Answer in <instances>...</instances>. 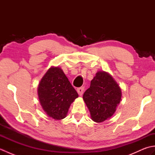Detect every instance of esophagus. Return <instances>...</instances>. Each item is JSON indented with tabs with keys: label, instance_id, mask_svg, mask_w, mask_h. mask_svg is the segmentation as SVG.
I'll return each mask as SVG.
<instances>
[{
	"label": "esophagus",
	"instance_id": "1",
	"mask_svg": "<svg viewBox=\"0 0 155 155\" xmlns=\"http://www.w3.org/2000/svg\"><path fill=\"white\" fill-rule=\"evenodd\" d=\"M84 87H80V88H77V93L79 96H81V95L84 93Z\"/></svg>",
	"mask_w": 155,
	"mask_h": 155
}]
</instances>
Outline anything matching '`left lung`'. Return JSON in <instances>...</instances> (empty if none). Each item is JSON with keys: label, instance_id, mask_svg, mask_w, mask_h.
I'll list each match as a JSON object with an SVG mask.
<instances>
[{"label": "left lung", "instance_id": "1", "mask_svg": "<svg viewBox=\"0 0 155 155\" xmlns=\"http://www.w3.org/2000/svg\"><path fill=\"white\" fill-rule=\"evenodd\" d=\"M121 97V88L113 77L107 72L98 71L83 98L91 119L99 123L113 116Z\"/></svg>", "mask_w": 155, "mask_h": 155}]
</instances>
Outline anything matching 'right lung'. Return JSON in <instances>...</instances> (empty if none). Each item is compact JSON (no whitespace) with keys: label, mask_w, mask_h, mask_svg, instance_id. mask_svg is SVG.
<instances>
[{"label":"right lung","mask_w":155,"mask_h":155,"mask_svg":"<svg viewBox=\"0 0 155 155\" xmlns=\"http://www.w3.org/2000/svg\"><path fill=\"white\" fill-rule=\"evenodd\" d=\"M37 92L42 109L55 120L67 117L71 104L78 97L61 68L53 66L42 78Z\"/></svg>","instance_id":"add662e5"}]
</instances>
